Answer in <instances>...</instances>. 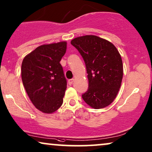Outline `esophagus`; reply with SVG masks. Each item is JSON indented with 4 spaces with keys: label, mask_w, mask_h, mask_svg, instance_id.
<instances>
[{
    "label": "esophagus",
    "mask_w": 152,
    "mask_h": 152,
    "mask_svg": "<svg viewBox=\"0 0 152 152\" xmlns=\"http://www.w3.org/2000/svg\"><path fill=\"white\" fill-rule=\"evenodd\" d=\"M74 79H69L68 80V83L70 85V86H72V85L73 84V83H74Z\"/></svg>",
    "instance_id": "1"
}]
</instances>
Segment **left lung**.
<instances>
[{
  "label": "left lung",
  "mask_w": 152,
  "mask_h": 152,
  "mask_svg": "<svg viewBox=\"0 0 152 152\" xmlns=\"http://www.w3.org/2000/svg\"><path fill=\"white\" fill-rule=\"evenodd\" d=\"M71 44L78 50L86 63L89 88L82 95L94 109L108 106L116 98L122 85L123 64L113 44L96 35L73 39Z\"/></svg>",
  "instance_id": "1"
}]
</instances>
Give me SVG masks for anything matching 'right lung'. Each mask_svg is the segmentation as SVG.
Here are the masks:
<instances>
[{
  "label": "right lung",
  "mask_w": 152,
  "mask_h": 152,
  "mask_svg": "<svg viewBox=\"0 0 152 152\" xmlns=\"http://www.w3.org/2000/svg\"><path fill=\"white\" fill-rule=\"evenodd\" d=\"M66 42L43 44L25 56L21 64L23 86L32 104L46 114L58 110L63 103L66 80L60 62Z\"/></svg>",
  "instance_id": "obj_1"
}]
</instances>
